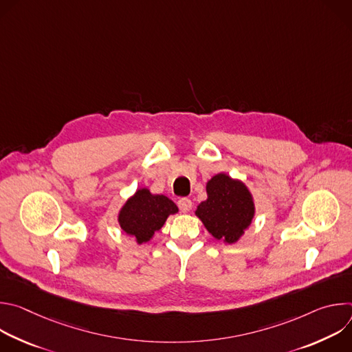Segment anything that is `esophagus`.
<instances>
[{
    "instance_id": "34e87169",
    "label": "esophagus",
    "mask_w": 352,
    "mask_h": 352,
    "mask_svg": "<svg viewBox=\"0 0 352 352\" xmlns=\"http://www.w3.org/2000/svg\"><path fill=\"white\" fill-rule=\"evenodd\" d=\"M178 206L182 213H188L192 209V200L188 197H182L178 200Z\"/></svg>"
}]
</instances>
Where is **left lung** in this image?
I'll use <instances>...</instances> for the list:
<instances>
[{
  "mask_svg": "<svg viewBox=\"0 0 352 352\" xmlns=\"http://www.w3.org/2000/svg\"><path fill=\"white\" fill-rule=\"evenodd\" d=\"M208 199L195 210L196 217L217 241L235 243L255 217V200L243 181L226 173L213 175L206 182Z\"/></svg>",
  "mask_w": 352,
  "mask_h": 352,
  "instance_id": "obj_1",
  "label": "left lung"
}]
</instances>
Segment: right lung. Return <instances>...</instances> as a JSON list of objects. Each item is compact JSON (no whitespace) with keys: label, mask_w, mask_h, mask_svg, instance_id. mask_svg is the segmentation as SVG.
I'll list each match as a JSON object with an SVG mask.
<instances>
[{"label":"right lung","mask_w":352,"mask_h":352,"mask_svg":"<svg viewBox=\"0 0 352 352\" xmlns=\"http://www.w3.org/2000/svg\"><path fill=\"white\" fill-rule=\"evenodd\" d=\"M175 213H178L177 205L166 195L152 193L148 188H139L126 199L117 220L121 230L133 236L138 245H142L152 239L168 216Z\"/></svg>","instance_id":"obj_1"}]
</instances>
